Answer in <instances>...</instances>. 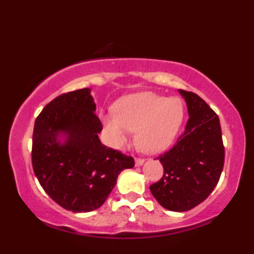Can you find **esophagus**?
I'll use <instances>...</instances> for the list:
<instances>
[{"label": "esophagus", "mask_w": 254, "mask_h": 254, "mask_svg": "<svg viewBox=\"0 0 254 254\" xmlns=\"http://www.w3.org/2000/svg\"><path fill=\"white\" fill-rule=\"evenodd\" d=\"M144 163H145V160H144V159H141V158H135V165H136V166H142Z\"/></svg>", "instance_id": "esophagus-1"}]
</instances>
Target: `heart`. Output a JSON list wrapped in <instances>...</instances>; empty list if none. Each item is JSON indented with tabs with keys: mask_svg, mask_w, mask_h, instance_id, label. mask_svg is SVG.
<instances>
[{
	"mask_svg": "<svg viewBox=\"0 0 254 254\" xmlns=\"http://www.w3.org/2000/svg\"><path fill=\"white\" fill-rule=\"evenodd\" d=\"M183 117L185 107L180 98L144 91L123 97L115 106V115L101 116V120L113 147L121 148L130 131H135L137 147L156 154L174 142Z\"/></svg>",
	"mask_w": 254,
	"mask_h": 254,
	"instance_id": "1",
	"label": "heart"
}]
</instances>
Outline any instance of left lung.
Listing matches in <instances>:
<instances>
[{
    "label": "left lung",
    "instance_id": "obj_1",
    "mask_svg": "<svg viewBox=\"0 0 254 254\" xmlns=\"http://www.w3.org/2000/svg\"><path fill=\"white\" fill-rule=\"evenodd\" d=\"M179 93L188 107L186 130L174 147L157 158L164 176L149 187L161 206L172 212H186L202 203L218 183L225 160L218 116L196 94Z\"/></svg>",
    "mask_w": 254,
    "mask_h": 254
}]
</instances>
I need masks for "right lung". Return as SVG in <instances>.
<instances>
[{
	"instance_id": "right-lung-1",
	"label": "right lung",
	"mask_w": 254,
	"mask_h": 254,
	"mask_svg": "<svg viewBox=\"0 0 254 254\" xmlns=\"http://www.w3.org/2000/svg\"><path fill=\"white\" fill-rule=\"evenodd\" d=\"M90 88L63 94L37 117L32 168L46 193L74 213L99 208L134 159L100 142L102 130Z\"/></svg>"
}]
</instances>
